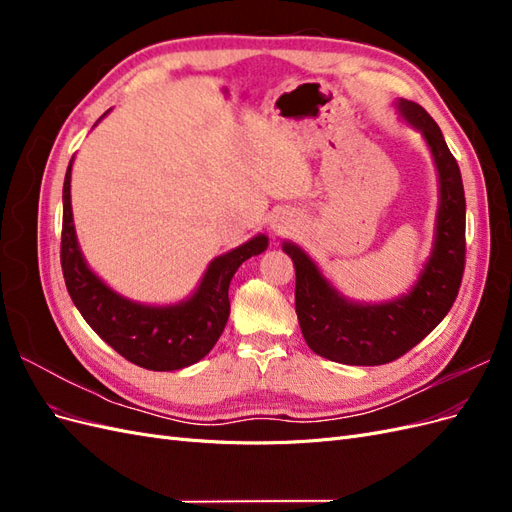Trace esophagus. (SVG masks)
Here are the masks:
<instances>
[{"label":"esophagus","instance_id":"1","mask_svg":"<svg viewBox=\"0 0 512 512\" xmlns=\"http://www.w3.org/2000/svg\"><path fill=\"white\" fill-rule=\"evenodd\" d=\"M273 228H275L277 235H286V232L292 228V224L288 220H280L277 224H273Z\"/></svg>","mask_w":512,"mask_h":512}]
</instances>
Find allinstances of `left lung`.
Returning <instances> with one entry per match:
<instances>
[{"label": "left lung", "mask_w": 512, "mask_h": 512, "mask_svg": "<svg viewBox=\"0 0 512 512\" xmlns=\"http://www.w3.org/2000/svg\"><path fill=\"white\" fill-rule=\"evenodd\" d=\"M397 108L423 132L440 175L436 245L410 294L382 305L350 303L324 280L301 247L284 243L297 273L294 307L301 333L309 348L335 363L384 365L404 356L453 307L466 269V196L459 164L421 104L399 100Z\"/></svg>", "instance_id": "1"}]
</instances>
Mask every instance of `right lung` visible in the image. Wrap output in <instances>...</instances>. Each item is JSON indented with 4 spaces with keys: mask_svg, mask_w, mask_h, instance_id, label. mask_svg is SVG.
<instances>
[{
    "mask_svg": "<svg viewBox=\"0 0 512 512\" xmlns=\"http://www.w3.org/2000/svg\"><path fill=\"white\" fill-rule=\"evenodd\" d=\"M70 173L72 160L64 179V224H61L59 256L70 299L81 316L108 346L138 367L173 371L203 359L226 327L232 275L247 258L265 252L269 239L258 235L239 245L237 250L215 258L188 301L166 307L138 305L119 297L85 265L72 224Z\"/></svg>",
    "mask_w": 512,
    "mask_h": 512,
    "instance_id": "add662e5",
    "label": "right lung"
}]
</instances>
